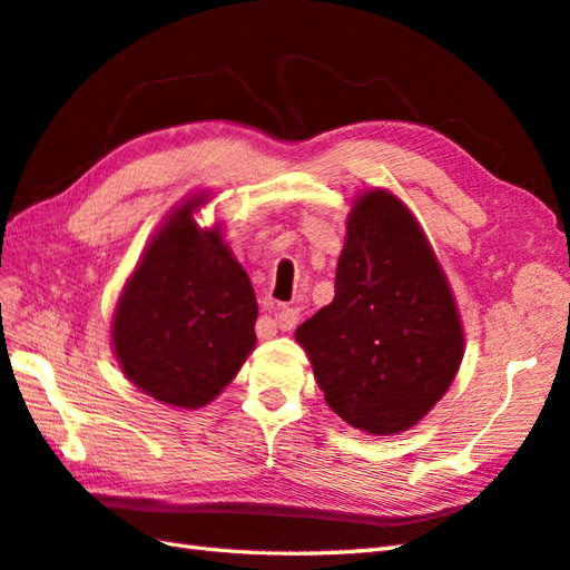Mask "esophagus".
Returning a JSON list of instances; mask_svg holds the SVG:
<instances>
[{
	"mask_svg": "<svg viewBox=\"0 0 570 570\" xmlns=\"http://www.w3.org/2000/svg\"><path fill=\"white\" fill-rule=\"evenodd\" d=\"M296 323H298L296 308H278L274 313V321H272V325L278 331H292V328H296Z\"/></svg>",
	"mask_w": 570,
	"mask_h": 570,
	"instance_id": "34e87169",
	"label": "esophagus"
}]
</instances>
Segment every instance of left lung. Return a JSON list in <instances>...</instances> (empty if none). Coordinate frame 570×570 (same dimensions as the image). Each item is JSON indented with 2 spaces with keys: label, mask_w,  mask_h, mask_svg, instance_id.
Wrapping results in <instances>:
<instances>
[{
  "label": "left lung",
  "mask_w": 570,
  "mask_h": 570,
  "mask_svg": "<svg viewBox=\"0 0 570 570\" xmlns=\"http://www.w3.org/2000/svg\"><path fill=\"white\" fill-rule=\"evenodd\" d=\"M345 229L333 304L296 341L337 416L372 435L402 433L455 380L463 323L426 235L390 190L360 193Z\"/></svg>",
  "instance_id": "left-lung-1"
}]
</instances>
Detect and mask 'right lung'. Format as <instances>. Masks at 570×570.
I'll list each match as a JSON object with an SVG mask.
<instances>
[{
    "mask_svg": "<svg viewBox=\"0 0 570 570\" xmlns=\"http://www.w3.org/2000/svg\"><path fill=\"white\" fill-rule=\"evenodd\" d=\"M205 193L156 229L117 301L112 347L127 380L156 402L200 409L254 350L257 296L220 225L193 220Z\"/></svg>",
    "mask_w": 570,
    "mask_h": 570,
    "instance_id": "add662e5",
    "label": "right lung"
}]
</instances>
